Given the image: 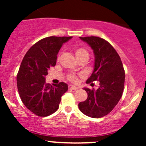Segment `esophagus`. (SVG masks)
Instances as JSON below:
<instances>
[{
	"instance_id": "esophagus-1",
	"label": "esophagus",
	"mask_w": 146,
	"mask_h": 146,
	"mask_svg": "<svg viewBox=\"0 0 146 146\" xmlns=\"http://www.w3.org/2000/svg\"><path fill=\"white\" fill-rule=\"evenodd\" d=\"M68 89L69 90H77L78 88L76 86H73V85H68Z\"/></svg>"
}]
</instances>
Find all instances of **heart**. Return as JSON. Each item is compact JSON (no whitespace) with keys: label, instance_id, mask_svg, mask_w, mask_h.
I'll list each match as a JSON object with an SVG mask.
<instances>
[{"label":"heart","instance_id":"obj_1","mask_svg":"<svg viewBox=\"0 0 146 146\" xmlns=\"http://www.w3.org/2000/svg\"><path fill=\"white\" fill-rule=\"evenodd\" d=\"M75 55H76V58H77L78 61L80 60L83 59V58H88L89 57V52H88V50H86L85 48H82V47H78V48H76L74 51ZM67 79L73 83H76L78 82V77L74 74H69L68 76Z\"/></svg>","mask_w":146,"mask_h":146}]
</instances>
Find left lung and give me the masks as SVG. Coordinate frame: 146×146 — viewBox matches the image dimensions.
<instances>
[{"instance_id":"8db88e82","label":"left lung","mask_w":146,"mask_h":146,"mask_svg":"<svg viewBox=\"0 0 146 146\" xmlns=\"http://www.w3.org/2000/svg\"><path fill=\"white\" fill-rule=\"evenodd\" d=\"M88 43L95 54V68L87 83L100 82L98 90L84 88L88 93L78 107L86 116L101 118L112 111L123 92L125 72L120 56L107 41L98 36L80 37Z\"/></svg>"}]
</instances>
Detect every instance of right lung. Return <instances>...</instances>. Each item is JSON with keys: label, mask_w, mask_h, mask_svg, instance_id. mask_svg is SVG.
I'll use <instances>...</instances> for the list:
<instances>
[{"label": "right lung", "mask_w": 146, "mask_h": 146, "mask_svg": "<svg viewBox=\"0 0 146 146\" xmlns=\"http://www.w3.org/2000/svg\"><path fill=\"white\" fill-rule=\"evenodd\" d=\"M72 36H48L32 46L25 55L17 75V85L21 100L39 117H47L59 107L61 96L68 90L64 82L57 85L46 82L48 70L55 66L62 45Z\"/></svg>", "instance_id": "1"}]
</instances>
